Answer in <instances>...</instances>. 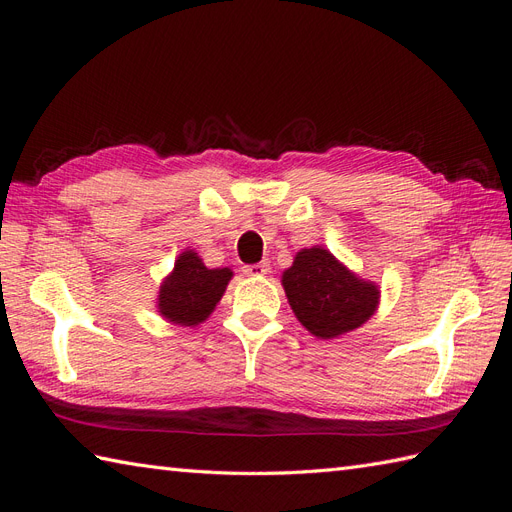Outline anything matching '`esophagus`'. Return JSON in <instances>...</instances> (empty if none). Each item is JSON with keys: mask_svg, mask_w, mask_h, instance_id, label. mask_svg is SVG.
<instances>
[{"mask_svg": "<svg viewBox=\"0 0 512 512\" xmlns=\"http://www.w3.org/2000/svg\"><path fill=\"white\" fill-rule=\"evenodd\" d=\"M243 273L250 275V277L267 275L269 273V262H256V265H247V267H243Z\"/></svg>", "mask_w": 512, "mask_h": 512, "instance_id": "obj_1", "label": "esophagus"}]
</instances>
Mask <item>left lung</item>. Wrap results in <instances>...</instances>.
Segmentation results:
<instances>
[{
	"label": "left lung",
	"mask_w": 512,
	"mask_h": 512,
	"mask_svg": "<svg viewBox=\"0 0 512 512\" xmlns=\"http://www.w3.org/2000/svg\"><path fill=\"white\" fill-rule=\"evenodd\" d=\"M282 286L294 316L303 327L333 339L365 324L380 303V290L346 269L320 245L301 250L284 271Z\"/></svg>",
	"instance_id": "obj_1"
}]
</instances>
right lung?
Masks as SVG:
<instances>
[{"label": "right lung", "instance_id": "1", "mask_svg": "<svg viewBox=\"0 0 512 512\" xmlns=\"http://www.w3.org/2000/svg\"><path fill=\"white\" fill-rule=\"evenodd\" d=\"M232 271L207 269L194 250H185L175 260V269L160 286L158 312L168 322L196 327L211 316L230 282Z\"/></svg>", "mask_w": 512, "mask_h": 512}]
</instances>
